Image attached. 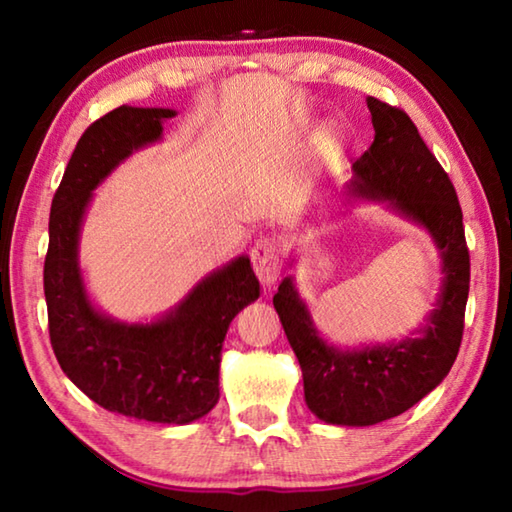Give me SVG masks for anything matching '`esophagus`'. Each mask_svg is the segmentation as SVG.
<instances>
[{"instance_id": "obj_1", "label": "esophagus", "mask_w": 512, "mask_h": 512, "mask_svg": "<svg viewBox=\"0 0 512 512\" xmlns=\"http://www.w3.org/2000/svg\"><path fill=\"white\" fill-rule=\"evenodd\" d=\"M250 262H253V271L264 287H271V284L277 282V277H280V268H282V259L273 239L268 237L259 239L253 246V250H250Z\"/></svg>"}]
</instances>
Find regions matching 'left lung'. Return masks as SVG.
<instances>
[{
	"label": "left lung",
	"mask_w": 512,
	"mask_h": 512,
	"mask_svg": "<svg viewBox=\"0 0 512 512\" xmlns=\"http://www.w3.org/2000/svg\"><path fill=\"white\" fill-rule=\"evenodd\" d=\"M375 140L352 164V198L386 201L429 230L443 259V289L420 336L361 350H336L320 339L309 309L284 277L273 296L296 352L311 413L341 427H368L409 411L454 366L463 339L470 250L452 180L402 108L368 97Z\"/></svg>",
	"instance_id": "8db88e82"
}]
</instances>
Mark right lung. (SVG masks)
Instances as JSON below:
<instances>
[{
    "mask_svg": "<svg viewBox=\"0 0 512 512\" xmlns=\"http://www.w3.org/2000/svg\"><path fill=\"white\" fill-rule=\"evenodd\" d=\"M169 108L119 106L81 135L51 201L45 298L49 339L65 375L112 413L187 424L219 402L225 332L259 280L248 257L198 282L180 305L153 323H119L92 307L79 268V232L94 187L133 151L162 137Z\"/></svg>",
    "mask_w": 512,
    "mask_h": 512,
    "instance_id": "right-lung-1",
    "label": "right lung"
}]
</instances>
